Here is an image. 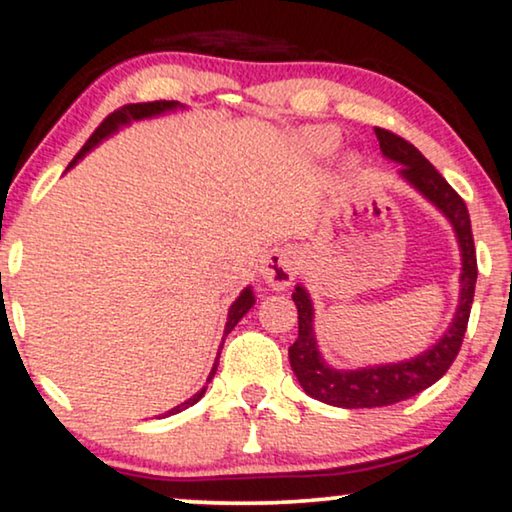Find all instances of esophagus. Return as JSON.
<instances>
[{"label":"esophagus","instance_id":"esophagus-1","mask_svg":"<svg viewBox=\"0 0 512 512\" xmlns=\"http://www.w3.org/2000/svg\"><path fill=\"white\" fill-rule=\"evenodd\" d=\"M296 265V251H293L289 244L270 249L268 254L263 256L261 263L263 282L268 284L272 291H284L286 286H291L293 279H296Z\"/></svg>","mask_w":512,"mask_h":512}]
</instances>
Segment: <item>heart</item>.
Returning <instances> with one entry per match:
<instances>
[{
    "mask_svg": "<svg viewBox=\"0 0 512 512\" xmlns=\"http://www.w3.org/2000/svg\"><path fill=\"white\" fill-rule=\"evenodd\" d=\"M314 142H317V149L321 153H328V151H333V146H335V135H331V132H326V130H319L317 135H314Z\"/></svg>",
    "mask_w": 512,
    "mask_h": 512,
    "instance_id": "obj_1",
    "label": "heart"
}]
</instances>
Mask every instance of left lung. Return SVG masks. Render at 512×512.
<instances>
[{"instance_id":"obj_1","label":"left lung","mask_w":512,"mask_h":512,"mask_svg":"<svg viewBox=\"0 0 512 512\" xmlns=\"http://www.w3.org/2000/svg\"><path fill=\"white\" fill-rule=\"evenodd\" d=\"M382 156L401 165V177L412 188H417L431 205H436L445 219L452 223L461 251V291L454 319L436 345L417 354L415 359L382 363L359 370H335L319 354L317 335H314V307L305 286H296L293 303L298 307V340L289 347V361L300 387L307 396L335 408H382V405L401 403L431 387L447 373L457 359L464 333L471 317L475 279H478V261H475L471 216L466 202L447 184L436 167L426 160L410 142L394 132L375 128Z\"/></svg>"}]
</instances>
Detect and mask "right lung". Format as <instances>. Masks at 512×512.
Masks as SVG:
<instances>
[{
    "label": "right lung",
    "mask_w": 512,
    "mask_h": 512,
    "mask_svg": "<svg viewBox=\"0 0 512 512\" xmlns=\"http://www.w3.org/2000/svg\"><path fill=\"white\" fill-rule=\"evenodd\" d=\"M174 109H184V104H179V102H167V100H158V102H139V104H125V107H121V109H116L114 114H109L107 118H104V121L100 123V128H97L93 135H90V139L86 144H83V149L76 153V158L72 160V163H69V167L72 165H76V160H81L83 156H86L88 151H93L97 144L102 142V139H107V137H111L114 135V132H118V128H123V125H130L132 121H142V118H151V116H160V114H165V111H174ZM67 167V170H69ZM254 291H251V286H247V289H244L240 296H237V300L233 305H230V310H228V321H226V328H223V335H228L230 331H233V328L237 326V321H240L244 314H247L251 307H254ZM223 347V345H221ZM216 368H219V356H216V361H214V368H212V373H209V377H207V382L212 380L214 377V373H216ZM205 389L207 387H202L198 394L195 396H191L188 398V401H184L181 405H177V408H172L170 412H167V415H177V412H181V410H186V408H191V405H195L200 401L202 396H205Z\"/></svg>",
    "instance_id": "add662e5"
}]
</instances>
